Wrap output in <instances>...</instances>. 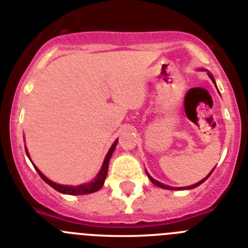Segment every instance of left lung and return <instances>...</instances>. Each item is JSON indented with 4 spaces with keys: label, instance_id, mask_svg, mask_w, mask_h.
<instances>
[{
    "label": "left lung",
    "instance_id": "1",
    "mask_svg": "<svg viewBox=\"0 0 248 248\" xmlns=\"http://www.w3.org/2000/svg\"><path fill=\"white\" fill-rule=\"evenodd\" d=\"M209 76H210V78H211V79H212V82H214V83H215V80H214V78H212V76H211V74H209ZM214 170H215V169H214ZM214 170H212V171H214ZM212 171H211V172H210V174H209V175H207V176H206V177H205V179H202V180H201V181H199V183L194 184V185H191V186H186V187H181V189H183V190H186V189H187V190H190V189H195V187H198V186H199V185H201V184H202V183H203V181H205V180H206V179H207V177H209V176H210V175H211V174H212ZM146 175H148V177H149V179H150V181H151V183L154 184V185L159 186V187H163V189H166V190H177V189H179V190H181V189H180V187H176V189H175V187H171V186L164 185V184L159 183V181H156V180H155V179H153V177H151V176H150V175H149V174H148V172H146Z\"/></svg>",
    "mask_w": 248,
    "mask_h": 248
}]
</instances>
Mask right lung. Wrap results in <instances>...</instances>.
I'll return each instance as SVG.
<instances>
[{
    "mask_svg": "<svg viewBox=\"0 0 248 248\" xmlns=\"http://www.w3.org/2000/svg\"><path fill=\"white\" fill-rule=\"evenodd\" d=\"M117 143H118V140H115L113 145H111V148L109 149L108 154H107V156H105L104 163H103V166H102V169H100L99 174L97 175V177H95V179H94L93 181H91V183H88V184H83V185H78V186L59 185V184H56V183H53V181H50L49 179H47V177H46L45 175L42 174V172L39 171V170L36 168V166H34V169H36V171L39 174V176L42 177L43 180H45L46 183L48 184V185L52 186V187H53L54 190H57V191L62 192V194H68V195L92 194V192L98 191V190H99L100 187H102V186H103V184H104L105 177H107V174H108L109 160H110L111 154H113L114 149H115V146H117ZM26 153H27V150H26ZM27 156H28V153H27Z\"/></svg>",
    "mask_w": 248,
    "mask_h": 248,
    "instance_id": "right-lung-1",
    "label": "right lung"
}]
</instances>
